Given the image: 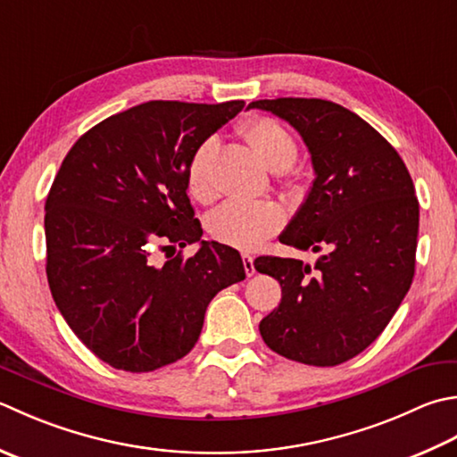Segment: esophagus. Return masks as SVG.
<instances>
[{
  "label": "esophagus",
  "mask_w": 457,
  "mask_h": 457,
  "mask_svg": "<svg viewBox=\"0 0 457 457\" xmlns=\"http://www.w3.org/2000/svg\"><path fill=\"white\" fill-rule=\"evenodd\" d=\"M241 259H244V267H245V273H247V277H252V275L255 273V267H253V255L244 253V255H241Z\"/></svg>",
  "instance_id": "34e87169"
}]
</instances>
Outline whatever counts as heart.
<instances>
[{"label": "heart", "instance_id": "obj_1", "mask_svg": "<svg viewBox=\"0 0 457 457\" xmlns=\"http://www.w3.org/2000/svg\"><path fill=\"white\" fill-rule=\"evenodd\" d=\"M249 146L262 162L275 172L289 174L299 154L297 140L273 119H253L241 127ZM218 145L213 138L200 142L186 166V187L195 202L208 204L216 195L212 180V162ZM210 234L221 244L239 249H255L283 226V212L275 202H228L210 216Z\"/></svg>", "mask_w": 457, "mask_h": 457}]
</instances>
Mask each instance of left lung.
I'll return each instance as SVG.
<instances>
[{"instance_id":"1","label":"left lung","mask_w":457,"mask_h":457,"mask_svg":"<svg viewBox=\"0 0 457 457\" xmlns=\"http://www.w3.org/2000/svg\"><path fill=\"white\" fill-rule=\"evenodd\" d=\"M301 134L315 180L279 241L320 253L315 267L257 257L281 303L262 323L265 345L312 366L346 362L378 338L412 285L418 198L404 160L359 114L323 98L253 101Z\"/></svg>"}]
</instances>
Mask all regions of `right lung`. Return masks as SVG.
<instances>
[{"label":"right lung","instance_id":"obj_1","mask_svg":"<svg viewBox=\"0 0 457 457\" xmlns=\"http://www.w3.org/2000/svg\"><path fill=\"white\" fill-rule=\"evenodd\" d=\"M244 106L142 103L98 122L62 160L45 202L49 289L80 343L114 369L150 372L182 359L210 301L245 279L237 249L218 241L154 263V248L202 239L187 160Z\"/></svg>","mask_w":457,"mask_h":457}]
</instances>
